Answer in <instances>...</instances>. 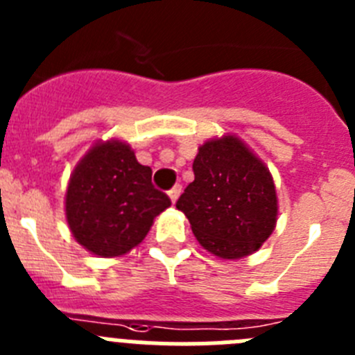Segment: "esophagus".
<instances>
[{
    "mask_svg": "<svg viewBox=\"0 0 355 355\" xmlns=\"http://www.w3.org/2000/svg\"><path fill=\"white\" fill-rule=\"evenodd\" d=\"M182 193V185H175L173 189H170V193H168V196H170L171 203H175V201L178 200V196H180Z\"/></svg>",
    "mask_w": 355,
    "mask_h": 355,
    "instance_id": "1",
    "label": "esophagus"
}]
</instances>
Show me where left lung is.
<instances>
[{
  "label": "left lung",
  "mask_w": 355,
  "mask_h": 355,
  "mask_svg": "<svg viewBox=\"0 0 355 355\" xmlns=\"http://www.w3.org/2000/svg\"><path fill=\"white\" fill-rule=\"evenodd\" d=\"M194 180L177 209L214 257L239 260L261 248L277 223V194L265 162L235 134L200 145Z\"/></svg>",
  "instance_id": "1"
}]
</instances>
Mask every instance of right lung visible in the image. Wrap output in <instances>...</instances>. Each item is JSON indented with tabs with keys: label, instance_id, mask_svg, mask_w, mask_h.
Listing matches in <instances>:
<instances>
[{
	"label": "right lung",
	"instance_id": "add662e5",
	"mask_svg": "<svg viewBox=\"0 0 355 355\" xmlns=\"http://www.w3.org/2000/svg\"><path fill=\"white\" fill-rule=\"evenodd\" d=\"M170 205V198L152 185V170L118 138L101 139L83 155L65 193L72 237L101 258L129 253Z\"/></svg>",
	"mask_w": 355,
	"mask_h": 355
}]
</instances>
